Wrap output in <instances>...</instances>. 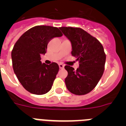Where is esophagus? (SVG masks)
Masks as SVG:
<instances>
[{"instance_id": "esophagus-1", "label": "esophagus", "mask_w": 126, "mask_h": 126, "mask_svg": "<svg viewBox=\"0 0 126 126\" xmlns=\"http://www.w3.org/2000/svg\"><path fill=\"white\" fill-rule=\"evenodd\" d=\"M59 68L61 69H64V65H63L62 64H59Z\"/></svg>"}]
</instances>
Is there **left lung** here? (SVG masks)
Listing matches in <instances>:
<instances>
[{
	"label": "left lung",
	"mask_w": 126,
	"mask_h": 126,
	"mask_svg": "<svg viewBox=\"0 0 126 126\" xmlns=\"http://www.w3.org/2000/svg\"><path fill=\"white\" fill-rule=\"evenodd\" d=\"M59 28L71 41V54L79 65L76 70L69 65L64 67L68 73L65 79L67 88L76 95L87 94L97 85L104 72L106 55L103 46L96 38L80 28Z\"/></svg>",
	"instance_id": "8db88e82"
}]
</instances>
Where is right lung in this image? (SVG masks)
<instances>
[{
	"instance_id": "1",
	"label": "right lung",
	"mask_w": 126,
	"mask_h": 126,
	"mask_svg": "<svg viewBox=\"0 0 126 126\" xmlns=\"http://www.w3.org/2000/svg\"><path fill=\"white\" fill-rule=\"evenodd\" d=\"M63 34L59 29L50 26H36L23 33L11 53L14 73L24 88L34 94H43L51 90L59 67L55 62L42 64L48 43Z\"/></svg>"
}]
</instances>
